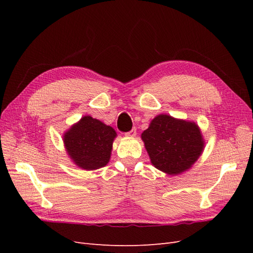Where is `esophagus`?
Here are the masks:
<instances>
[{"label": "esophagus", "instance_id": "esophagus-1", "mask_svg": "<svg viewBox=\"0 0 253 253\" xmlns=\"http://www.w3.org/2000/svg\"><path fill=\"white\" fill-rule=\"evenodd\" d=\"M126 136H128V137H134L136 136V127H133L131 131H128L126 133Z\"/></svg>", "mask_w": 253, "mask_h": 253}]
</instances>
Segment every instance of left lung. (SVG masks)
<instances>
[{"mask_svg":"<svg viewBox=\"0 0 253 253\" xmlns=\"http://www.w3.org/2000/svg\"><path fill=\"white\" fill-rule=\"evenodd\" d=\"M141 138L151 163L158 170L177 175L188 170L204 149L200 128L194 122L158 115L143 131Z\"/></svg>","mask_w":253,"mask_h":253,"instance_id":"obj_1","label":"left lung"}]
</instances>
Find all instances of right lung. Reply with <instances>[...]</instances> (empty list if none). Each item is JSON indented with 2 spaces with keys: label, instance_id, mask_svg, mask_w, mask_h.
<instances>
[{
  "label": "right lung",
  "instance_id": "1",
  "mask_svg": "<svg viewBox=\"0 0 253 253\" xmlns=\"http://www.w3.org/2000/svg\"><path fill=\"white\" fill-rule=\"evenodd\" d=\"M115 129L100 120L84 116L64 134V144L74 163L85 170H96L109 163Z\"/></svg>",
  "mask_w": 253,
  "mask_h": 253
}]
</instances>
